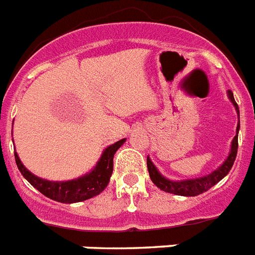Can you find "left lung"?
<instances>
[{"instance_id": "left-lung-1", "label": "left lung", "mask_w": 255, "mask_h": 255, "mask_svg": "<svg viewBox=\"0 0 255 255\" xmlns=\"http://www.w3.org/2000/svg\"><path fill=\"white\" fill-rule=\"evenodd\" d=\"M228 98L229 100L232 102V104L235 105L236 108V112L240 117V111L239 105L235 102V98H233V92L231 90H228ZM239 130H240V121L237 124L236 129V135L232 140V146H231V151H229L228 157L226 159V161L220 165L216 170H214L212 173L207 174V176H203V177L199 178H190V180H182V181H172L168 180L163 176V174L157 170V168L153 165V163L151 161L150 157H147V169H148V173H150V178L152 180V182L156 185L157 188L160 190L165 191V193H170V194L176 195H184V197H195V195H199L202 193L207 191L208 189H211L214 185H216L220 180L226 177L227 174L229 173L231 168L233 167V163L236 160L237 155V148H239Z\"/></svg>"}]
</instances>
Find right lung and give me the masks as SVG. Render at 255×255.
I'll list each match as a JSON object with an SVG mask.
<instances>
[{"mask_svg":"<svg viewBox=\"0 0 255 255\" xmlns=\"http://www.w3.org/2000/svg\"><path fill=\"white\" fill-rule=\"evenodd\" d=\"M125 140L126 139H121L113 143L112 146L107 147L102 157L99 159L96 167L90 173L75 178V180L60 181V182L37 177L23 165L20 159L18 157V153L15 152L14 155H15V163L18 165V169L20 170L23 177L26 178L33 188L37 189L41 194L53 199V201L61 202V203H75V202H82L96 197L108 186L113 172V156H115L116 151L125 143Z\"/></svg>","mask_w":255,"mask_h":255,"instance_id":"right-lung-1","label":"right lung"}]
</instances>
